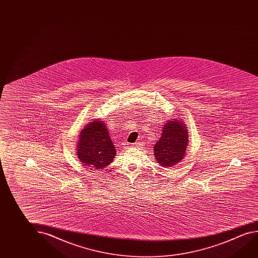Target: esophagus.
I'll use <instances>...</instances> for the list:
<instances>
[{
  "label": "esophagus",
  "mask_w": 258,
  "mask_h": 258,
  "mask_svg": "<svg viewBox=\"0 0 258 258\" xmlns=\"http://www.w3.org/2000/svg\"><path fill=\"white\" fill-rule=\"evenodd\" d=\"M132 147L133 148H140L142 147V144L140 142H135V143L132 144Z\"/></svg>",
  "instance_id": "34e87169"
}]
</instances>
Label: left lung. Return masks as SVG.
Returning <instances> with one entry per match:
<instances>
[{"mask_svg":"<svg viewBox=\"0 0 258 258\" xmlns=\"http://www.w3.org/2000/svg\"><path fill=\"white\" fill-rule=\"evenodd\" d=\"M188 130L182 118H171L164 125L160 139L154 146L156 163L163 167L177 165L185 156Z\"/></svg>","mask_w":258,"mask_h":258,"instance_id":"1","label":"left lung"}]
</instances>
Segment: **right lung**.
<instances>
[{
	"instance_id": "right-lung-1",
	"label": "right lung",
	"mask_w": 258,
	"mask_h": 258,
	"mask_svg": "<svg viewBox=\"0 0 258 258\" xmlns=\"http://www.w3.org/2000/svg\"><path fill=\"white\" fill-rule=\"evenodd\" d=\"M76 145V156L90 169H102L110 165L116 156L106 123L101 118H93L80 131Z\"/></svg>"
}]
</instances>
